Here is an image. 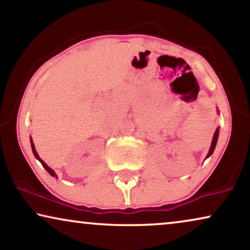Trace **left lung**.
I'll use <instances>...</instances> for the list:
<instances>
[{
  "instance_id": "left-lung-1",
  "label": "left lung",
  "mask_w": 250,
  "mask_h": 250,
  "mask_svg": "<svg viewBox=\"0 0 250 250\" xmlns=\"http://www.w3.org/2000/svg\"><path fill=\"white\" fill-rule=\"evenodd\" d=\"M218 133H220V129H218V127L216 128V131H215L214 133V136H213V141H211V146H210V149L209 151H208V155L206 158H208V157L211 156V153L214 152L215 150V146H216V143H217V139H218Z\"/></svg>"
}]
</instances>
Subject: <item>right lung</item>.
<instances>
[{
    "mask_svg": "<svg viewBox=\"0 0 250 250\" xmlns=\"http://www.w3.org/2000/svg\"><path fill=\"white\" fill-rule=\"evenodd\" d=\"M30 145H32V150H33V153H34V156H35V157H36V159H39V160H40V163H41V164H42V166L44 167V168H45V169L47 170V172H49V173L51 174V175H52V176H56V177H57V174H56V173H54V170H52V169H51V168H50V167H49V166H47V165H46V164H45V163H44V162H43V160L40 158V156H39V155H37V152H36V149H35V146H34V143H33V140H32V138H30Z\"/></svg>",
    "mask_w": 250,
    "mask_h": 250,
    "instance_id": "obj_1",
    "label": "right lung"
}]
</instances>
